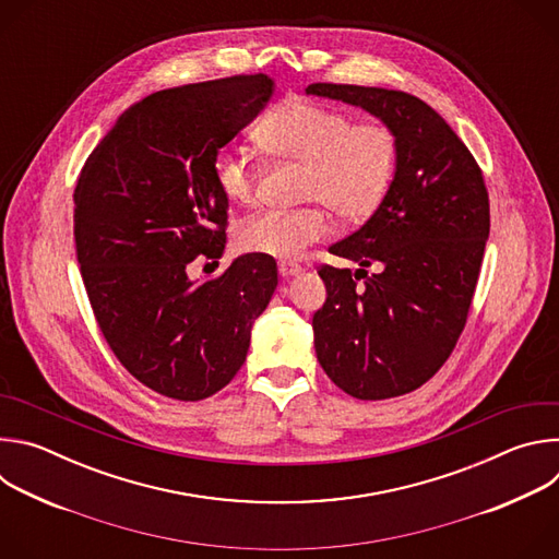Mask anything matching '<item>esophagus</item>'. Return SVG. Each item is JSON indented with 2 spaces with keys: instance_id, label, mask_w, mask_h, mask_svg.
<instances>
[{
  "instance_id": "34e87169",
  "label": "esophagus",
  "mask_w": 559,
  "mask_h": 559,
  "mask_svg": "<svg viewBox=\"0 0 559 559\" xmlns=\"http://www.w3.org/2000/svg\"><path fill=\"white\" fill-rule=\"evenodd\" d=\"M300 272H302V267H300V265H296V263H278V274H281L283 278L298 276Z\"/></svg>"
}]
</instances>
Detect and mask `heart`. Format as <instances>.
<instances>
[{"mask_svg":"<svg viewBox=\"0 0 559 559\" xmlns=\"http://www.w3.org/2000/svg\"><path fill=\"white\" fill-rule=\"evenodd\" d=\"M254 136L265 154L307 166V201H321L349 221L367 218L380 207L397 166V141L386 126L352 123L349 115L307 99L270 112ZM212 177L231 203H250L257 194V164L238 147H221L214 154ZM330 229L332 221L321 205L267 207L241 223L236 241L248 254L296 261Z\"/></svg>","mask_w":559,"mask_h":559,"instance_id":"b5f03b06","label":"heart"}]
</instances>
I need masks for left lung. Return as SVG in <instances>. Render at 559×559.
I'll return each mask as SVG.
<instances>
[{"instance_id": "left-lung-1", "label": "left lung", "mask_w": 559, "mask_h": 559, "mask_svg": "<svg viewBox=\"0 0 559 559\" xmlns=\"http://www.w3.org/2000/svg\"><path fill=\"white\" fill-rule=\"evenodd\" d=\"M305 93L362 108L397 141L384 201L330 248L358 270L321 267L328 300L311 321L316 358L334 384L384 401L425 384L453 352L489 238V194L468 147L423 99L347 84Z\"/></svg>"}]
</instances>
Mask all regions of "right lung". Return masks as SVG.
<instances>
[{
	"label": "right lung",
	"mask_w": 559,
	"mask_h": 559,
	"mask_svg": "<svg viewBox=\"0 0 559 559\" xmlns=\"http://www.w3.org/2000/svg\"><path fill=\"white\" fill-rule=\"evenodd\" d=\"M274 95L238 74L147 95L88 156L74 188V246L97 323L119 362L152 391L197 403L246 362L278 270L246 254L207 281L188 265L225 250L227 199L212 158Z\"/></svg>",
	"instance_id": "right-lung-1"
}]
</instances>
